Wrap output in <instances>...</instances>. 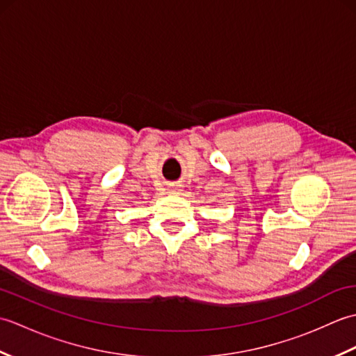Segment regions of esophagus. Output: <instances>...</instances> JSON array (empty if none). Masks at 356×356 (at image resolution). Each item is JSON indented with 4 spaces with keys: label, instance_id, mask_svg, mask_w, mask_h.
Masks as SVG:
<instances>
[{
    "label": "esophagus",
    "instance_id": "34e87169",
    "mask_svg": "<svg viewBox=\"0 0 356 356\" xmlns=\"http://www.w3.org/2000/svg\"><path fill=\"white\" fill-rule=\"evenodd\" d=\"M171 193H177L179 191V188H172V190H170Z\"/></svg>",
    "mask_w": 356,
    "mask_h": 356
}]
</instances>
